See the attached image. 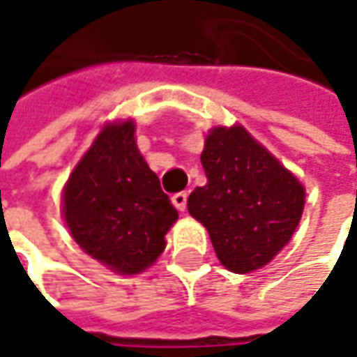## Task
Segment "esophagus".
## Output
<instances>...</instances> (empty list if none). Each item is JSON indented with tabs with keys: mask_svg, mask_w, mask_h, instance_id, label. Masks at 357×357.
Wrapping results in <instances>:
<instances>
[{
	"mask_svg": "<svg viewBox=\"0 0 357 357\" xmlns=\"http://www.w3.org/2000/svg\"><path fill=\"white\" fill-rule=\"evenodd\" d=\"M172 202H174V206L178 208L179 212H183L185 206H188V194L185 192H178V194L172 196Z\"/></svg>",
	"mask_w": 357,
	"mask_h": 357,
	"instance_id": "1",
	"label": "esophagus"
}]
</instances>
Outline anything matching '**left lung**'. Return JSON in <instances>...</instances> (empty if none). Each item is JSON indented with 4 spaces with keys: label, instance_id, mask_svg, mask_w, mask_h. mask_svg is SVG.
<instances>
[{
    "label": "left lung",
    "instance_id": "obj_1",
    "mask_svg": "<svg viewBox=\"0 0 357 357\" xmlns=\"http://www.w3.org/2000/svg\"><path fill=\"white\" fill-rule=\"evenodd\" d=\"M199 159L208 183L190 194L188 212L206 226L228 271L261 268L299 226L301 181L241 125L212 129Z\"/></svg>",
    "mask_w": 357,
    "mask_h": 357
}]
</instances>
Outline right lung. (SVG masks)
Segmentation results:
<instances>
[{"instance_id": "add662e5", "label": "right lung", "mask_w": 357, "mask_h": 357, "mask_svg": "<svg viewBox=\"0 0 357 357\" xmlns=\"http://www.w3.org/2000/svg\"><path fill=\"white\" fill-rule=\"evenodd\" d=\"M62 214L74 242L119 275L158 261L178 210L139 153L131 119L96 135L64 185Z\"/></svg>"}]
</instances>
